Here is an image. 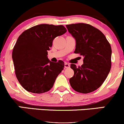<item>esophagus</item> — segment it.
Here are the masks:
<instances>
[{"label": "esophagus", "instance_id": "esophagus-1", "mask_svg": "<svg viewBox=\"0 0 124 124\" xmlns=\"http://www.w3.org/2000/svg\"><path fill=\"white\" fill-rule=\"evenodd\" d=\"M65 68H67V69H68V68H70V64H69L68 63H65Z\"/></svg>", "mask_w": 124, "mask_h": 124}]
</instances>
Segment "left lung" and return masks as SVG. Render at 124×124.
Returning <instances> with one entry per match:
<instances>
[{
  "label": "left lung",
  "instance_id": "left-lung-1",
  "mask_svg": "<svg viewBox=\"0 0 124 124\" xmlns=\"http://www.w3.org/2000/svg\"><path fill=\"white\" fill-rule=\"evenodd\" d=\"M76 41L75 53L83 56V64L76 67L71 64L74 75L69 79L76 92L89 93L102 85L111 67V48L103 32L85 23L66 25Z\"/></svg>",
  "mask_w": 124,
  "mask_h": 124
}]
</instances>
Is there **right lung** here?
Wrapping results in <instances>:
<instances>
[{
    "instance_id": "right-lung-1",
    "label": "right lung",
    "mask_w": 124,
    "mask_h": 124,
    "mask_svg": "<svg viewBox=\"0 0 124 124\" xmlns=\"http://www.w3.org/2000/svg\"><path fill=\"white\" fill-rule=\"evenodd\" d=\"M67 31L63 25L39 24L24 31L18 37L12 52L16 76L27 91L33 93L48 92L63 69L64 62L48 59L54 38Z\"/></svg>"
}]
</instances>
